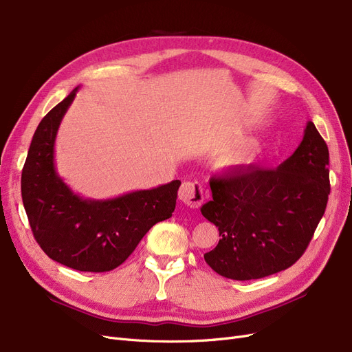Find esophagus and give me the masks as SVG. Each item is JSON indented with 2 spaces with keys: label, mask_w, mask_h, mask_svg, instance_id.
Returning a JSON list of instances; mask_svg holds the SVG:
<instances>
[{
  "label": "esophagus",
  "mask_w": 352,
  "mask_h": 352,
  "mask_svg": "<svg viewBox=\"0 0 352 352\" xmlns=\"http://www.w3.org/2000/svg\"><path fill=\"white\" fill-rule=\"evenodd\" d=\"M178 198L186 206L191 208H198L204 201V192L197 181H184L179 187Z\"/></svg>",
  "instance_id": "obj_1"
}]
</instances>
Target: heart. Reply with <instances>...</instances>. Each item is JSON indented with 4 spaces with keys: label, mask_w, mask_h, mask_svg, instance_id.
Returning <instances> with one entry per match:
<instances>
[{
    "label": "heart",
    "mask_w": 352,
    "mask_h": 352,
    "mask_svg": "<svg viewBox=\"0 0 352 352\" xmlns=\"http://www.w3.org/2000/svg\"><path fill=\"white\" fill-rule=\"evenodd\" d=\"M258 155V144L254 141H249L246 144L240 145L234 151L228 152L220 160V166L224 170L230 171H239L252 165Z\"/></svg>",
    "instance_id": "obj_1"
}]
</instances>
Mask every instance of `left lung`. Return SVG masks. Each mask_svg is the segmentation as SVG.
<instances>
[{"mask_svg": "<svg viewBox=\"0 0 352 352\" xmlns=\"http://www.w3.org/2000/svg\"><path fill=\"white\" fill-rule=\"evenodd\" d=\"M329 152L314 122L276 170L250 168L212 177L201 207L220 241L207 265L234 280L261 279L292 266L307 250L329 194Z\"/></svg>", "mask_w": 352, "mask_h": 352, "instance_id": "obj_1", "label": "left lung"}]
</instances>
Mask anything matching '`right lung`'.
Segmentation results:
<instances>
[{
  "mask_svg": "<svg viewBox=\"0 0 352 352\" xmlns=\"http://www.w3.org/2000/svg\"><path fill=\"white\" fill-rule=\"evenodd\" d=\"M78 89L38 124L23 168L21 197L34 239L50 258L80 272H109L152 226L173 216L181 181L109 200L74 194L56 171L54 142Z\"/></svg>",
  "mask_w": 352,
  "mask_h": 352,
  "instance_id": "add662e5",
  "label": "right lung"
}]
</instances>
